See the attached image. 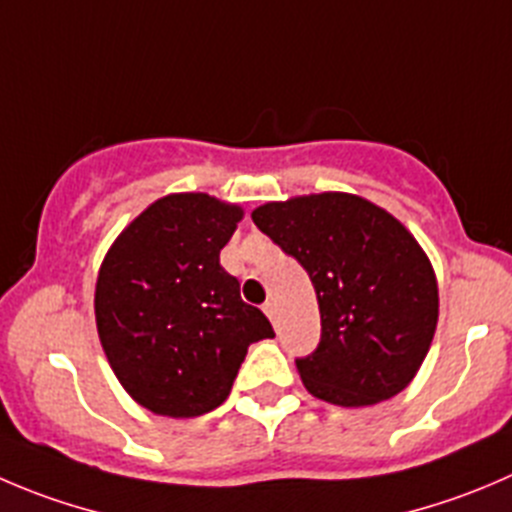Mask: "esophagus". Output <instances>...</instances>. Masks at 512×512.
I'll use <instances>...</instances> for the list:
<instances>
[{"mask_svg":"<svg viewBox=\"0 0 512 512\" xmlns=\"http://www.w3.org/2000/svg\"><path fill=\"white\" fill-rule=\"evenodd\" d=\"M264 311H266V316H269V319L274 321V324H276V319H279V306H276V301H274V299L266 301V304H264Z\"/></svg>","mask_w":512,"mask_h":512,"instance_id":"34e87169","label":"esophagus"}]
</instances>
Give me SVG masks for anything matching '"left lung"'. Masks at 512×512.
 I'll return each mask as SVG.
<instances>
[{"mask_svg": "<svg viewBox=\"0 0 512 512\" xmlns=\"http://www.w3.org/2000/svg\"><path fill=\"white\" fill-rule=\"evenodd\" d=\"M253 223L314 284L321 342L296 369L316 399L369 407L415 379L437 329V279L417 238L392 213L352 193L271 201Z\"/></svg>", "mask_w": 512, "mask_h": 512, "instance_id": "obj_1", "label": "left lung"}]
</instances>
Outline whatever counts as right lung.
Returning <instances> with one entry per match:
<instances>
[{
  "mask_svg": "<svg viewBox=\"0 0 512 512\" xmlns=\"http://www.w3.org/2000/svg\"><path fill=\"white\" fill-rule=\"evenodd\" d=\"M241 218V206L208 193H170L133 218L102 259V352L125 392L155 415L188 420L216 410L248 347L274 337L218 261Z\"/></svg>",
  "mask_w": 512,
  "mask_h": 512,
  "instance_id": "obj_1",
  "label": "right lung"
}]
</instances>
